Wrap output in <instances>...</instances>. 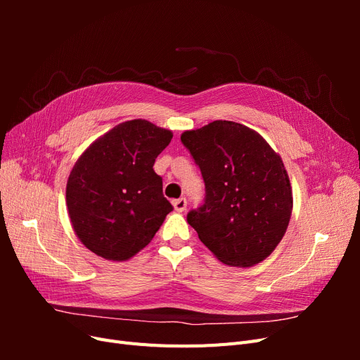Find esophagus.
<instances>
[{
    "mask_svg": "<svg viewBox=\"0 0 360 360\" xmlns=\"http://www.w3.org/2000/svg\"><path fill=\"white\" fill-rule=\"evenodd\" d=\"M172 205H174V210L181 213V212L186 210L188 201H186V198H179V200H174V201H172Z\"/></svg>",
    "mask_w": 360,
    "mask_h": 360,
    "instance_id": "1",
    "label": "esophagus"
}]
</instances>
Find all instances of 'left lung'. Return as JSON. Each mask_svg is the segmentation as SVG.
Here are the masks:
<instances>
[{"instance_id": "left-lung-1", "label": "left lung", "mask_w": 360, "mask_h": 360, "mask_svg": "<svg viewBox=\"0 0 360 360\" xmlns=\"http://www.w3.org/2000/svg\"><path fill=\"white\" fill-rule=\"evenodd\" d=\"M201 169L205 200L188 214L200 240L226 266L266 259L284 237L292 191L281 156L254 129L216 120L181 134Z\"/></svg>"}]
</instances>
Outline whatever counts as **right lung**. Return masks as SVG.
I'll list each match as a JSON object with an SVG mask.
<instances>
[{
	"label": "right lung",
	"instance_id": "right-lung-1",
	"mask_svg": "<svg viewBox=\"0 0 360 360\" xmlns=\"http://www.w3.org/2000/svg\"><path fill=\"white\" fill-rule=\"evenodd\" d=\"M172 132L147 120L120 123L73 165L66 204L75 234L91 252L126 261L144 249L172 210L155 160Z\"/></svg>",
	"mask_w": 360,
	"mask_h": 360
}]
</instances>
